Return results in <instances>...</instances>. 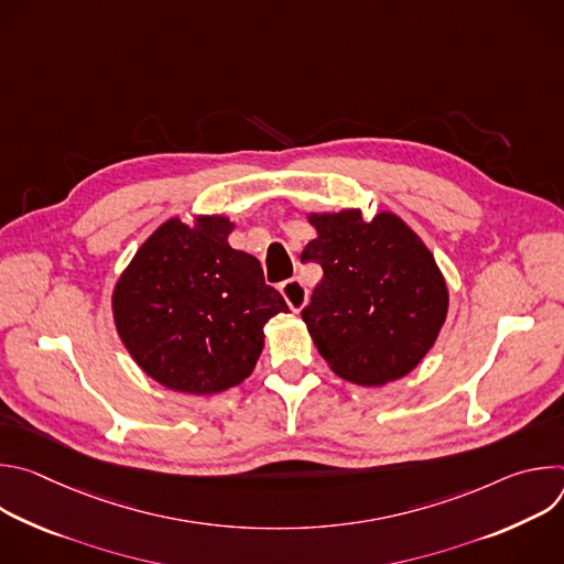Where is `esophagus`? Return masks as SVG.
<instances>
[{"mask_svg": "<svg viewBox=\"0 0 564 564\" xmlns=\"http://www.w3.org/2000/svg\"><path fill=\"white\" fill-rule=\"evenodd\" d=\"M279 290H281L283 299L288 301V305H290L294 312H299V310L307 303V288H305L299 279H288V281H283V283L279 285Z\"/></svg>", "mask_w": 564, "mask_h": 564, "instance_id": "34e87169", "label": "esophagus"}]
</instances>
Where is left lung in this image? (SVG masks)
<instances>
[{
    "label": "left lung",
    "mask_w": 564,
    "mask_h": 564,
    "mask_svg": "<svg viewBox=\"0 0 564 564\" xmlns=\"http://www.w3.org/2000/svg\"><path fill=\"white\" fill-rule=\"evenodd\" d=\"M301 261L324 270L301 310L330 368L359 386L409 375L433 348L448 310L444 276L420 236L394 214H312Z\"/></svg>",
    "instance_id": "1"
}]
</instances>
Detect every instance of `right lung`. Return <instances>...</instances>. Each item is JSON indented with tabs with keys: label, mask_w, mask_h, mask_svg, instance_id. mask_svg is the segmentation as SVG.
Listing matches in <instances>:
<instances>
[{
	"label": "right lung",
	"mask_w": 564,
	"mask_h": 564,
	"mask_svg": "<svg viewBox=\"0 0 564 564\" xmlns=\"http://www.w3.org/2000/svg\"><path fill=\"white\" fill-rule=\"evenodd\" d=\"M231 223L160 225L113 292L116 328L135 364L178 392L212 394L250 377L263 326L288 312L261 263L227 243Z\"/></svg>",
	"instance_id": "obj_1"
}]
</instances>
